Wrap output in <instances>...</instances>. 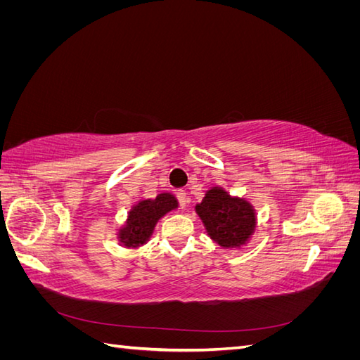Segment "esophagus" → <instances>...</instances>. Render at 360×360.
I'll return each mask as SVG.
<instances>
[{
  "instance_id": "esophagus-1",
  "label": "esophagus",
  "mask_w": 360,
  "mask_h": 360,
  "mask_svg": "<svg viewBox=\"0 0 360 360\" xmlns=\"http://www.w3.org/2000/svg\"><path fill=\"white\" fill-rule=\"evenodd\" d=\"M176 195H177V200H179V202H180V207H181V209H184V207H186V205H188V202H189V198H188V193H186V191L179 189V191L176 192Z\"/></svg>"
}]
</instances>
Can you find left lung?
<instances>
[{
	"instance_id": "8db88e82",
	"label": "left lung",
	"mask_w": 360,
	"mask_h": 360,
	"mask_svg": "<svg viewBox=\"0 0 360 360\" xmlns=\"http://www.w3.org/2000/svg\"><path fill=\"white\" fill-rule=\"evenodd\" d=\"M212 240L222 248L245 245L255 230L254 207L245 198H233L222 188L207 191L200 204L195 205Z\"/></svg>"
}]
</instances>
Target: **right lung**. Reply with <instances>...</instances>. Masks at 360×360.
<instances>
[{
	"label": "right lung",
	"instance_id": "add662e5",
	"mask_svg": "<svg viewBox=\"0 0 360 360\" xmlns=\"http://www.w3.org/2000/svg\"><path fill=\"white\" fill-rule=\"evenodd\" d=\"M179 202L171 193H159L155 200H143L129 212L127 222L120 228L118 238L127 248L144 245L153 234L155 226L162 216L177 209Z\"/></svg>",
	"mask_w": 360,
	"mask_h": 360
}]
</instances>
